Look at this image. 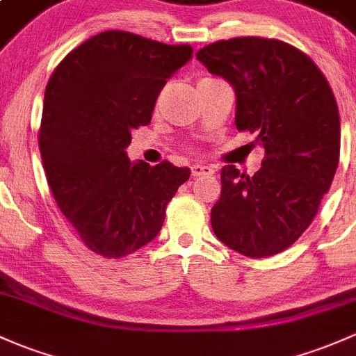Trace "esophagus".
<instances>
[{"instance_id":"34e87169","label":"esophagus","mask_w":356,"mask_h":356,"mask_svg":"<svg viewBox=\"0 0 356 356\" xmlns=\"http://www.w3.org/2000/svg\"><path fill=\"white\" fill-rule=\"evenodd\" d=\"M192 175L193 177H204V175H213V168L207 166V164H193L192 166Z\"/></svg>"}]
</instances>
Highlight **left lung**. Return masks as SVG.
Returning a JSON list of instances; mask_svg holds the SVG:
<instances>
[{"instance_id": "obj_1", "label": "left lung", "mask_w": 356, "mask_h": 356, "mask_svg": "<svg viewBox=\"0 0 356 356\" xmlns=\"http://www.w3.org/2000/svg\"><path fill=\"white\" fill-rule=\"evenodd\" d=\"M197 59L231 83L236 127L265 147L253 177L234 164L220 170L213 232L250 258L282 253L314 220L338 168L341 129L330 83L311 57L277 39L213 42Z\"/></svg>"}]
</instances>
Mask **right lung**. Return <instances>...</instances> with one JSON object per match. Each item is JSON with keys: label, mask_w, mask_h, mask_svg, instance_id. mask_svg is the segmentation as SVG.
<instances>
[{"label": "right lung", "mask_w": 356, "mask_h": 356, "mask_svg": "<svg viewBox=\"0 0 356 356\" xmlns=\"http://www.w3.org/2000/svg\"><path fill=\"white\" fill-rule=\"evenodd\" d=\"M122 30L91 37L64 57L45 88L39 147L60 212L93 253L122 258L161 231L166 205L190 178L170 161L131 163L132 131L151 122L166 79L192 59Z\"/></svg>", "instance_id": "add662e5"}]
</instances>
